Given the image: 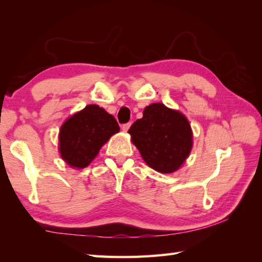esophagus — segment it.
Listing matches in <instances>:
<instances>
[{"label": "esophagus", "instance_id": "obj_1", "mask_svg": "<svg viewBox=\"0 0 262 262\" xmlns=\"http://www.w3.org/2000/svg\"><path fill=\"white\" fill-rule=\"evenodd\" d=\"M130 122H127V124H124V125H122V130H124V132H127L128 129H129V127H130Z\"/></svg>", "mask_w": 262, "mask_h": 262}]
</instances>
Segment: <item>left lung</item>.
<instances>
[{
    "label": "left lung",
    "instance_id": "8db88e82",
    "mask_svg": "<svg viewBox=\"0 0 262 262\" xmlns=\"http://www.w3.org/2000/svg\"><path fill=\"white\" fill-rule=\"evenodd\" d=\"M132 142L148 166L161 173H172L185 162L192 147V132L185 115L152 103L129 128Z\"/></svg>",
    "mask_w": 262,
    "mask_h": 262
}]
</instances>
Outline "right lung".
Instances as JSON below:
<instances>
[{"label": "right lung", "mask_w": 262, "mask_h": 262, "mask_svg": "<svg viewBox=\"0 0 262 262\" xmlns=\"http://www.w3.org/2000/svg\"><path fill=\"white\" fill-rule=\"evenodd\" d=\"M118 132L119 125L113 115L97 104H89L60 127V157L72 168H85L103 144Z\"/></svg>", "instance_id": "add662e5"}]
</instances>
